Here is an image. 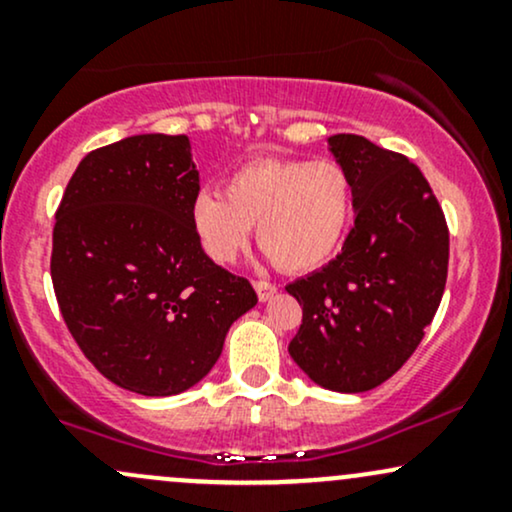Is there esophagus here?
Returning <instances> with one entry per match:
<instances>
[{"label": "esophagus", "instance_id": "1", "mask_svg": "<svg viewBox=\"0 0 512 512\" xmlns=\"http://www.w3.org/2000/svg\"><path fill=\"white\" fill-rule=\"evenodd\" d=\"M255 291H257V296H260V301H269V298H272L276 293V286L272 284V281L257 279L255 281Z\"/></svg>", "mask_w": 512, "mask_h": 512}]
</instances>
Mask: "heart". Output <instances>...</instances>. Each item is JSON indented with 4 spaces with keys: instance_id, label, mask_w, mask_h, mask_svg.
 Segmentation results:
<instances>
[{
    "instance_id": "heart-1",
    "label": "heart",
    "mask_w": 512,
    "mask_h": 512,
    "mask_svg": "<svg viewBox=\"0 0 512 512\" xmlns=\"http://www.w3.org/2000/svg\"><path fill=\"white\" fill-rule=\"evenodd\" d=\"M223 192H197L190 207L199 245L216 264L236 260L257 223V243L281 272H310L339 250L354 214V185L332 158H252Z\"/></svg>"
}]
</instances>
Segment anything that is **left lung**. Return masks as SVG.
<instances>
[{
	"label": "left lung",
	"instance_id": "8db88e82",
	"mask_svg": "<svg viewBox=\"0 0 512 512\" xmlns=\"http://www.w3.org/2000/svg\"><path fill=\"white\" fill-rule=\"evenodd\" d=\"M330 144L354 185L356 219L330 264L286 286L303 308L289 354L327 390L366 392L424 339L448 279L450 233L407 156L358 134Z\"/></svg>",
	"mask_w": 512,
	"mask_h": 512
}]
</instances>
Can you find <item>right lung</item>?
I'll return each instance as SVG.
<instances>
[{"instance_id": "obj_1", "label": "right lung", "mask_w": 512, "mask_h": 512, "mask_svg": "<svg viewBox=\"0 0 512 512\" xmlns=\"http://www.w3.org/2000/svg\"><path fill=\"white\" fill-rule=\"evenodd\" d=\"M199 175L185 134H137L91 151L52 228L50 274L74 342L110 383L146 397L187 390L257 303L192 228Z\"/></svg>"}]
</instances>
